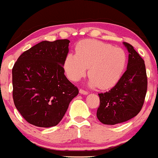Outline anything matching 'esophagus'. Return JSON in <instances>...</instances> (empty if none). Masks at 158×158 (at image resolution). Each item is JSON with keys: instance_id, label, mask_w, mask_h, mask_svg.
Wrapping results in <instances>:
<instances>
[{"instance_id": "1", "label": "esophagus", "mask_w": 158, "mask_h": 158, "mask_svg": "<svg viewBox=\"0 0 158 158\" xmlns=\"http://www.w3.org/2000/svg\"><path fill=\"white\" fill-rule=\"evenodd\" d=\"M79 93H80L81 94H84V95H87V94H88V92H87V91L83 90V89H80V90H79Z\"/></svg>"}]
</instances>
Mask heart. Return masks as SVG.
<instances>
[{
  "instance_id": "b5f03b06",
  "label": "heart",
  "mask_w": 158,
  "mask_h": 158,
  "mask_svg": "<svg viewBox=\"0 0 158 158\" xmlns=\"http://www.w3.org/2000/svg\"><path fill=\"white\" fill-rule=\"evenodd\" d=\"M127 60L122 48L96 40H85L77 45L76 54H68L64 68L68 79L77 81L85 77L89 67L91 86L108 89L121 79Z\"/></svg>"
}]
</instances>
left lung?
<instances>
[{
  "label": "left lung",
  "instance_id": "obj_1",
  "mask_svg": "<svg viewBox=\"0 0 158 158\" xmlns=\"http://www.w3.org/2000/svg\"><path fill=\"white\" fill-rule=\"evenodd\" d=\"M129 51L127 71L110 90L98 94V119L104 124L125 122L136 116L143 107L147 91L144 60L130 43H123Z\"/></svg>",
  "mask_w": 158,
  "mask_h": 158
}]
</instances>
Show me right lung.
Wrapping results in <instances>:
<instances>
[{
  "label": "right lung",
  "mask_w": 158,
  "mask_h": 158,
  "mask_svg": "<svg viewBox=\"0 0 158 158\" xmlns=\"http://www.w3.org/2000/svg\"><path fill=\"white\" fill-rule=\"evenodd\" d=\"M69 43L67 39L41 42L24 51L13 66L15 105L32 125H57L79 94L64 74Z\"/></svg>",
  "instance_id": "1"
}]
</instances>
